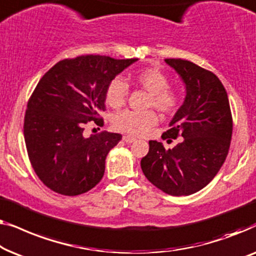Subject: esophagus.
Masks as SVG:
<instances>
[{
  "label": "esophagus",
  "instance_id": "1",
  "mask_svg": "<svg viewBox=\"0 0 256 256\" xmlns=\"http://www.w3.org/2000/svg\"><path fill=\"white\" fill-rule=\"evenodd\" d=\"M123 140H124L125 142L131 144V142H136V138H134V136H123Z\"/></svg>",
  "mask_w": 256,
  "mask_h": 256
}]
</instances>
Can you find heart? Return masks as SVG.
<instances>
[{
	"mask_svg": "<svg viewBox=\"0 0 256 256\" xmlns=\"http://www.w3.org/2000/svg\"><path fill=\"white\" fill-rule=\"evenodd\" d=\"M133 80L140 87L150 94V106L164 114L174 112L180 106L181 98L175 89L169 87V78L158 68H144L134 73ZM128 86L122 78H114L108 86L106 102L112 108H120L126 102ZM158 114L154 110L132 111L125 110L114 114V125L120 131L133 136H142L158 123Z\"/></svg>",
	"mask_w": 256,
	"mask_h": 256,
	"instance_id": "obj_1",
	"label": "heart"
}]
</instances>
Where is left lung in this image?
<instances>
[{"label": "left lung", "instance_id": "left-lung-1", "mask_svg": "<svg viewBox=\"0 0 256 256\" xmlns=\"http://www.w3.org/2000/svg\"><path fill=\"white\" fill-rule=\"evenodd\" d=\"M186 84L184 102L162 138L182 136L174 148L150 140L142 159L147 180L172 196H188L203 189L217 175L228 156L232 114L220 80L210 70L182 59H166Z\"/></svg>", "mask_w": 256, "mask_h": 256}]
</instances>
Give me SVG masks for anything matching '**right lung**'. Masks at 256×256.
<instances>
[{
	"instance_id": "add662e5",
	"label": "right lung",
	"mask_w": 256,
	"mask_h": 256,
	"mask_svg": "<svg viewBox=\"0 0 256 256\" xmlns=\"http://www.w3.org/2000/svg\"><path fill=\"white\" fill-rule=\"evenodd\" d=\"M138 59L106 56L64 59L46 72L28 102L24 139L36 174L53 192L76 196L104 175L106 159L122 134L84 136L89 122L102 126L108 86Z\"/></svg>"
}]
</instances>
